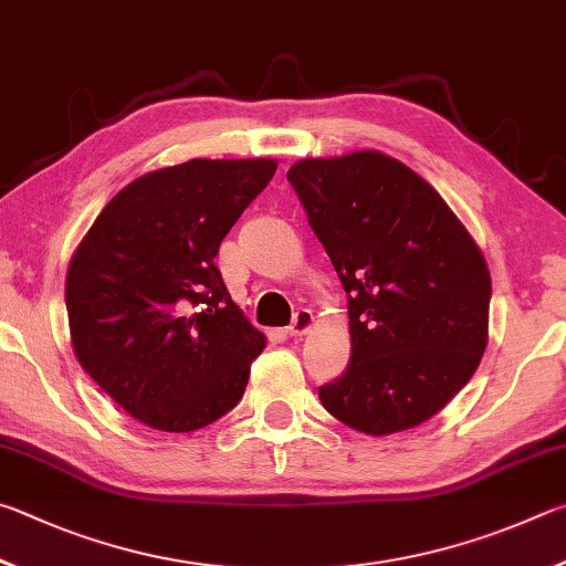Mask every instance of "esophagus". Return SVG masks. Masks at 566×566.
Wrapping results in <instances>:
<instances>
[{
	"instance_id": "1",
	"label": "esophagus",
	"mask_w": 566,
	"mask_h": 566,
	"mask_svg": "<svg viewBox=\"0 0 566 566\" xmlns=\"http://www.w3.org/2000/svg\"><path fill=\"white\" fill-rule=\"evenodd\" d=\"M313 323H315L313 321V313L301 308L298 313L293 315V321H291L289 328H285V333H289L291 338H303V335L313 328Z\"/></svg>"
}]
</instances>
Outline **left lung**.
<instances>
[{"label":"left lung","instance_id":"1","mask_svg":"<svg viewBox=\"0 0 566 566\" xmlns=\"http://www.w3.org/2000/svg\"><path fill=\"white\" fill-rule=\"evenodd\" d=\"M289 181L348 293L350 363L318 388L365 434L430 420L488 348L492 281L442 196L380 151L303 158Z\"/></svg>","mask_w":566,"mask_h":566}]
</instances>
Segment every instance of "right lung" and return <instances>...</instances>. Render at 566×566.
I'll return each instance as SVG.
<instances>
[{"mask_svg": "<svg viewBox=\"0 0 566 566\" xmlns=\"http://www.w3.org/2000/svg\"><path fill=\"white\" fill-rule=\"evenodd\" d=\"M273 158L158 168L122 188L69 263L76 360L132 418L193 432L243 398L263 333L213 258L275 174Z\"/></svg>", "mask_w": 566, "mask_h": 566, "instance_id": "add662e5", "label": "right lung"}]
</instances>
